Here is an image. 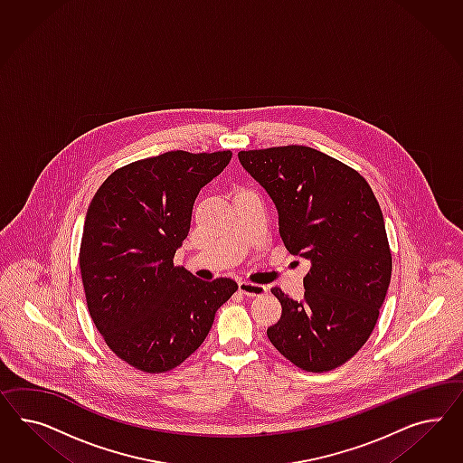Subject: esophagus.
Segmentation results:
<instances>
[{
	"label": "esophagus",
	"mask_w": 463,
	"mask_h": 463,
	"mask_svg": "<svg viewBox=\"0 0 463 463\" xmlns=\"http://www.w3.org/2000/svg\"><path fill=\"white\" fill-rule=\"evenodd\" d=\"M239 292L250 297H263L267 294L268 288L265 285L260 283H251V281H239Z\"/></svg>",
	"instance_id": "esophagus-1"
}]
</instances>
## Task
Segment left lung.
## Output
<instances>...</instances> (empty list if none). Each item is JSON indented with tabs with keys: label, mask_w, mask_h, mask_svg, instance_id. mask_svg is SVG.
Here are the masks:
<instances>
[{
	"label": "left lung",
	"mask_w": 463,
	"mask_h": 463,
	"mask_svg": "<svg viewBox=\"0 0 463 463\" xmlns=\"http://www.w3.org/2000/svg\"><path fill=\"white\" fill-rule=\"evenodd\" d=\"M242 168L271 196L285 248L310 261L304 300L281 304L268 339L307 372L346 364L372 335L392 275L379 202L364 176L307 146L241 151Z\"/></svg>",
	"instance_id": "left-lung-1"
}]
</instances>
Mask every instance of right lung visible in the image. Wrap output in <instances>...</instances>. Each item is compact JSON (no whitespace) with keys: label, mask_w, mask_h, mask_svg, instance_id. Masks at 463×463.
I'll list each match as a JSON object with an SVG mask.
<instances>
[{"label":"right lung","mask_w":463,"mask_h":463,"mask_svg":"<svg viewBox=\"0 0 463 463\" xmlns=\"http://www.w3.org/2000/svg\"><path fill=\"white\" fill-rule=\"evenodd\" d=\"M231 151H169L113 171L93 196L80 248L90 316L109 348L147 373L182 364L209 335L217 308L238 290L175 267L202 186Z\"/></svg>","instance_id":"add662e5"}]
</instances>
